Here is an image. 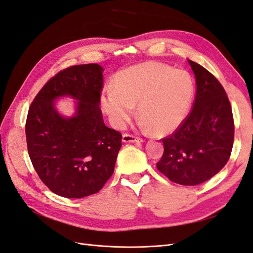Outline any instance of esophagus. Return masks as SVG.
Here are the masks:
<instances>
[{"mask_svg":"<svg viewBox=\"0 0 253 253\" xmlns=\"http://www.w3.org/2000/svg\"><path fill=\"white\" fill-rule=\"evenodd\" d=\"M122 141H124V142H137V143H140L143 140H142V138H140V137H137V136H134V135H131V134L125 133L124 135H122Z\"/></svg>","mask_w":253,"mask_h":253,"instance_id":"obj_1","label":"esophagus"}]
</instances>
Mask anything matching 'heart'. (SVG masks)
Returning a JSON list of instances; mask_svg holds the SVG:
<instances>
[{"label": "heart", "instance_id": "b5f03b06", "mask_svg": "<svg viewBox=\"0 0 253 253\" xmlns=\"http://www.w3.org/2000/svg\"><path fill=\"white\" fill-rule=\"evenodd\" d=\"M193 94L194 84L187 72L144 62L117 73L113 89L102 93L101 103L104 112L119 127L131 118L137 103L141 127L165 134L182 124Z\"/></svg>", "mask_w": 253, "mask_h": 253}]
</instances>
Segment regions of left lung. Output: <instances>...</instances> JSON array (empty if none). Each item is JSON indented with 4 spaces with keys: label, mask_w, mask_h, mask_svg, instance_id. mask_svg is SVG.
I'll list each match as a JSON object with an SVG mask.
<instances>
[{
    "label": "left lung",
    "mask_w": 253,
    "mask_h": 253,
    "mask_svg": "<svg viewBox=\"0 0 253 253\" xmlns=\"http://www.w3.org/2000/svg\"><path fill=\"white\" fill-rule=\"evenodd\" d=\"M195 75L193 109L164 142L157 169L171 181L196 186L217 174L230 157L234 139L231 104L218 80L188 60Z\"/></svg>",
    "instance_id": "1"
}]
</instances>
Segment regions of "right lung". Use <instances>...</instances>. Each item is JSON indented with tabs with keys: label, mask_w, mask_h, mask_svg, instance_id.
<instances>
[{
	"label": "right lung",
	"mask_w": 253,
	"mask_h": 253,
	"mask_svg": "<svg viewBox=\"0 0 253 253\" xmlns=\"http://www.w3.org/2000/svg\"><path fill=\"white\" fill-rule=\"evenodd\" d=\"M103 68L95 63L71 66L46 82L30 104L25 133L28 154L51 192L81 198L100 191L111 177L121 134L104 125L100 110ZM70 95L76 114L63 118L54 100Z\"/></svg>",
	"instance_id": "obj_1"
}]
</instances>
